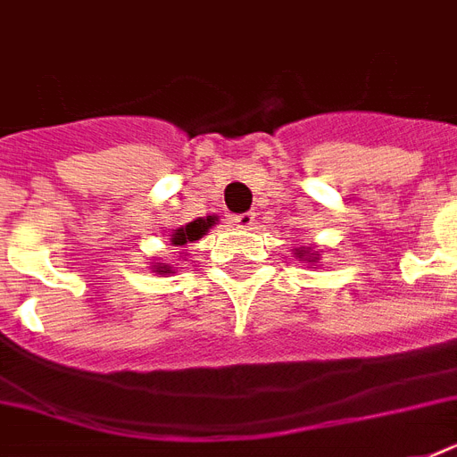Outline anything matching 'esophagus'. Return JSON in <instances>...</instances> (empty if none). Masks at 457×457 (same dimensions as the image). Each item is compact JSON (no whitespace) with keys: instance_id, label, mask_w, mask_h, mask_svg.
I'll list each match as a JSON object with an SVG mask.
<instances>
[{"instance_id":"1","label":"esophagus","mask_w":457,"mask_h":457,"mask_svg":"<svg viewBox=\"0 0 457 457\" xmlns=\"http://www.w3.org/2000/svg\"><path fill=\"white\" fill-rule=\"evenodd\" d=\"M253 220H256V215H253V213H239V215H235V218H232L235 228L244 229V232H246V229H253Z\"/></svg>"}]
</instances>
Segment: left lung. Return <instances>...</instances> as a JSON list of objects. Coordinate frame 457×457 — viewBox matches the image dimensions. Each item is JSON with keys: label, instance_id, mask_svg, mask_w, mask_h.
I'll return each instance as SVG.
<instances>
[{"label": "left lung", "instance_id": "1", "mask_svg": "<svg viewBox=\"0 0 457 457\" xmlns=\"http://www.w3.org/2000/svg\"><path fill=\"white\" fill-rule=\"evenodd\" d=\"M296 258H301V261H305V263H318L320 261V251L315 249H296Z\"/></svg>", "mask_w": 457, "mask_h": 457}]
</instances>
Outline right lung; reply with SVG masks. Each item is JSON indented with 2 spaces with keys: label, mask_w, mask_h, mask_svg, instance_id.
Masks as SVG:
<instances>
[{
  "label": "right lung",
  "mask_w": 457,
  "mask_h": 457,
  "mask_svg": "<svg viewBox=\"0 0 457 457\" xmlns=\"http://www.w3.org/2000/svg\"><path fill=\"white\" fill-rule=\"evenodd\" d=\"M213 225H215V215L196 218V220L187 222V225H182V228L172 229L170 244L172 246H187V244H192V242H196V239H201V237L206 235L208 229L213 228ZM154 272H158V275H168V272H172V268L165 263H156L154 265Z\"/></svg>",
  "instance_id": "1"
}]
</instances>
